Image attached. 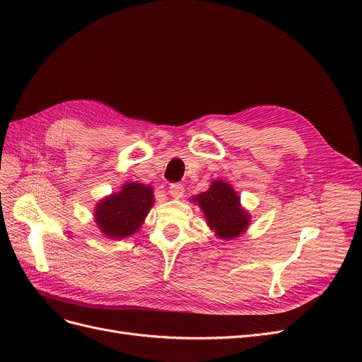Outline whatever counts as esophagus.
<instances>
[{"label": "esophagus", "mask_w": 362, "mask_h": 362, "mask_svg": "<svg viewBox=\"0 0 362 362\" xmlns=\"http://www.w3.org/2000/svg\"><path fill=\"white\" fill-rule=\"evenodd\" d=\"M169 194L174 197V199H180L182 197L184 194V185L182 184H178V182H174L169 185Z\"/></svg>", "instance_id": "34e87169"}]
</instances>
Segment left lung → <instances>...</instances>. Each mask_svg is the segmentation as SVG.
Returning <instances> with one entry per match:
<instances>
[{
  "label": "left lung",
  "instance_id": "left-lung-1",
  "mask_svg": "<svg viewBox=\"0 0 362 362\" xmlns=\"http://www.w3.org/2000/svg\"><path fill=\"white\" fill-rule=\"evenodd\" d=\"M204 214L211 230L223 240L242 235L249 227L250 215L240 204V197L233 185L222 180H215L208 192L192 199Z\"/></svg>",
  "mask_w": 362,
  "mask_h": 362
}]
</instances>
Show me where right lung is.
Instances as JSON below:
<instances>
[{
	"mask_svg": "<svg viewBox=\"0 0 362 362\" xmlns=\"http://www.w3.org/2000/svg\"><path fill=\"white\" fill-rule=\"evenodd\" d=\"M153 188L141 182H127L120 192L97 203L94 219L106 237L119 240L139 231L151 206Z\"/></svg>",
	"mask_w": 362,
	"mask_h": 362,
	"instance_id": "obj_1",
	"label": "right lung"
}]
</instances>
